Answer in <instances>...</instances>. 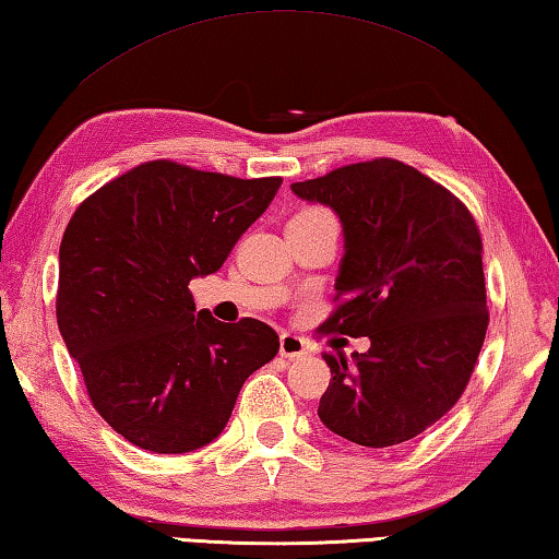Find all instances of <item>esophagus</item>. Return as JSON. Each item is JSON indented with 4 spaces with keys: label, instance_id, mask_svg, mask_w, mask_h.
<instances>
[{
    "label": "esophagus",
    "instance_id": "esophagus-1",
    "mask_svg": "<svg viewBox=\"0 0 559 559\" xmlns=\"http://www.w3.org/2000/svg\"><path fill=\"white\" fill-rule=\"evenodd\" d=\"M306 354H308L306 340L298 337V334H290V332L281 334V357L298 359V357H306Z\"/></svg>",
    "mask_w": 559,
    "mask_h": 559
}]
</instances>
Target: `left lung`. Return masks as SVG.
Returning <instances> with one entry per match:
<instances>
[{
	"mask_svg": "<svg viewBox=\"0 0 559 559\" xmlns=\"http://www.w3.org/2000/svg\"><path fill=\"white\" fill-rule=\"evenodd\" d=\"M342 222L340 306L324 332L369 337V352L322 354L332 381L322 425L361 448H393L460 401L489 328L481 237L440 182L373 158L293 182Z\"/></svg>",
	"mask_w": 559,
	"mask_h": 559,
	"instance_id": "left-lung-1",
	"label": "left lung"
}]
</instances>
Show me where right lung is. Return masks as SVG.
<instances>
[{
    "label": "right lung",
    "instance_id": "1",
    "mask_svg": "<svg viewBox=\"0 0 559 559\" xmlns=\"http://www.w3.org/2000/svg\"><path fill=\"white\" fill-rule=\"evenodd\" d=\"M281 182L148 160L70 217L58 330L95 411L136 448H205L225 430L245 381L278 354L266 322L225 324L198 312L188 283L227 261Z\"/></svg>",
    "mask_w": 559,
    "mask_h": 559
}]
</instances>
